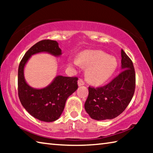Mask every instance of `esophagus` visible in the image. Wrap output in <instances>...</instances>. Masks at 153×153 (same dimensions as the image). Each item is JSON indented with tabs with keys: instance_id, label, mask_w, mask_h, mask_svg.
Returning a JSON list of instances; mask_svg holds the SVG:
<instances>
[{
	"instance_id": "obj_1",
	"label": "esophagus",
	"mask_w": 153,
	"mask_h": 153,
	"mask_svg": "<svg viewBox=\"0 0 153 153\" xmlns=\"http://www.w3.org/2000/svg\"><path fill=\"white\" fill-rule=\"evenodd\" d=\"M85 82L82 79H78V85L79 86H82V85H84Z\"/></svg>"
}]
</instances>
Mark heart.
Returning <instances> with one entry per match:
<instances>
[{
  "label": "heart",
  "mask_w": 153,
  "mask_h": 153,
  "mask_svg": "<svg viewBox=\"0 0 153 153\" xmlns=\"http://www.w3.org/2000/svg\"><path fill=\"white\" fill-rule=\"evenodd\" d=\"M71 64L88 67L86 77L94 84H101L107 81L115 71L117 63L113 56L101 51H86L79 55Z\"/></svg>",
  "instance_id": "b5f03b06"
}]
</instances>
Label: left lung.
<instances>
[{
  "instance_id": "left-lung-1",
  "label": "left lung",
  "mask_w": 153,
  "mask_h": 153,
  "mask_svg": "<svg viewBox=\"0 0 153 153\" xmlns=\"http://www.w3.org/2000/svg\"><path fill=\"white\" fill-rule=\"evenodd\" d=\"M121 69L117 76L101 87H88L84 107L96 120H111L125 111L132 99L136 88V74L132 61L121 50Z\"/></svg>"
}]
</instances>
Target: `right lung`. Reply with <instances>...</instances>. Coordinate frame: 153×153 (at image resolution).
<instances>
[{
    "instance_id": "obj_1",
    "label": "right lung",
    "mask_w": 153,
    "mask_h": 153,
    "mask_svg": "<svg viewBox=\"0 0 153 153\" xmlns=\"http://www.w3.org/2000/svg\"><path fill=\"white\" fill-rule=\"evenodd\" d=\"M47 52L55 56L61 54L55 40H43L28 50L20 61L18 69V96L25 110L38 120L51 122L58 120L63 113L66 100L78 88L77 77L59 76L48 86L34 89L28 86L24 76L25 63L33 54Z\"/></svg>"
}]
</instances>
